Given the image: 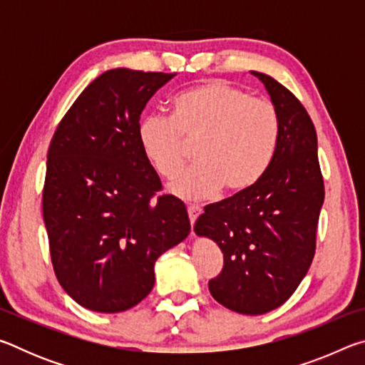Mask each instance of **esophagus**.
<instances>
[{
	"label": "esophagus",
	"mask_w": 365,
	"mask_h": 365,
	"mask_svg": "<svg viewBox=\"0 0 365 365\" xmlns=\"http://www.w3.org/2000/svg\"><path fill=\"white\" fill-rule=\"evenodd\" d=\"M201 214V207L200 206H188V217H190V222H191V227L195 225L196 219L200 217Z\"/></svg>",
	"instance_id": "esophagus-1"
}]
</instances>
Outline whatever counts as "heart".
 <instances>
[{"label":"heart","mask_w":365,"mask_h":365,"mask_svg":"<svg viewBox=\"0 0 365 365\" xmlns=\"http://www.w3.org/2000/svg\"><path fill=\"white\" fill-rule=\"evenodd\" d=\"M137 133L146 159L168 180L185 168V141L201 138L195 156L200 164L169 187L182 200L201 201L220 190L233 196L255 187L274 159L280 125L269 101L209 80L174 98L172 119L148 115Z\"/></svg>","instance_id":"1"}]
</instances>
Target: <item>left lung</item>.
Segmentation results:
<instances>
[{"label":"left lung","mask_w":365,"mask_h":365,"mask_svg":"<svg viewBox=\"0 0 365 365\" xmlns=\"http://www.w3.org/2000/svg\"><path fill=\"white\" fill-rule=\"evenodd\" d=\"M251 73L279 115L274 159L255 187L206 206L195 233L224 252V269L209 282L212 298L230 311L259 316L282 306L306 277L325 191L307 110L270 76Z\"/></svg>","instance_id":"8db88e82"}]
</instances>
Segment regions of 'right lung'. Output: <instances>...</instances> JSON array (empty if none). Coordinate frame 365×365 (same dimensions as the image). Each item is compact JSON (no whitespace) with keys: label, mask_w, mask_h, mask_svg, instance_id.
Listing matches in <instances>:
<instances>
[{"label":"right lung","mask_w":365,"mask_h":365,"mask_svg":"<svg viewBox=\"0 0 365 365\" xmlns=\"http://www.w3.org/2000/svg\"><path fill=\"white\" fill-rule=\"evenodd\" d=\"M177 73L110 69L67 110L48 150L43 219L61 287L90 311L114 314L145 299L154 262L190 233L187 207L159 196L138 143L146 103Z\"/></svg>","instance_id":"right-lung-1"}]
</instances>
